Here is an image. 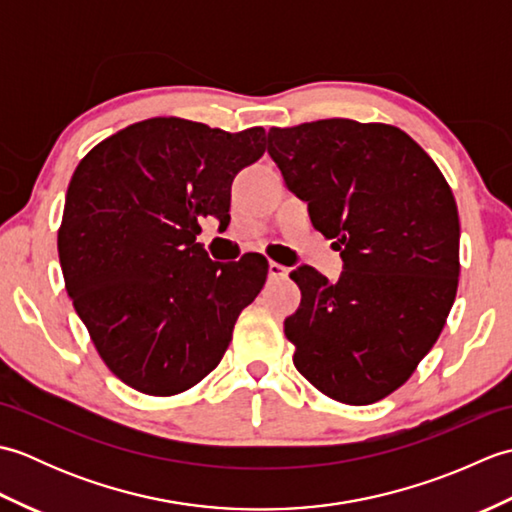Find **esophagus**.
Wrapping results in <instances>:
<instances>
[{"label": "esophagus", "mask_w": 512, "mask_h": 512, "mask_svg": "<svg viewBox=\"0 0 512 512\" xmlns=\"http://www.w3.org/2000/svg\"><path fill=\"white\" fill-rule=\"evenodd\" d=\"M268 277L270 279H284V277H288V268L277 264V262H270L268 264Z\"/></svg>", "instance_id": "obj_1"}]
</instances>
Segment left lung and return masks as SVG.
I'll return each instance as SVG.
<instances>
[{"mask_svg": "<svg viewBox=\"0 0 512 512\" xmlns=\"http://www.w3.org/2000/svg\"><path fill=\"white\" fill-rule=\"evenodd\" d=\"M286 187L341 250L328 281L292 270L299 310L284 321L292 363L321 394L372 405L413 374L458 292L460 217L451 187L402 129L325 118L268 132Z\"/></svg>", "mask_w": 512, "mask_h": 512, "instance_id": "obj_1", "label": "left lung"}]
</instances>
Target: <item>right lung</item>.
<instances>
[{
	"instance_id": "right-lung-1",
	"label": "right lung",
	"mask_w": 512,
	"mask_h": 512,
	"mask_svg": "<svg viewBox=\"0 0 512 512\" xmlns=\"http://www.w3.org/2000/svg\"><path fill=\"white\" fill-rule=\"evenodd\" d=\"M264 151L262 127L169 116L121 129L76 167L59 228L65 290L125 385L173 396L222 361L268 262H213L195 235L202 217H228L233 178Z\"/></svg>"
}]
</instances>
